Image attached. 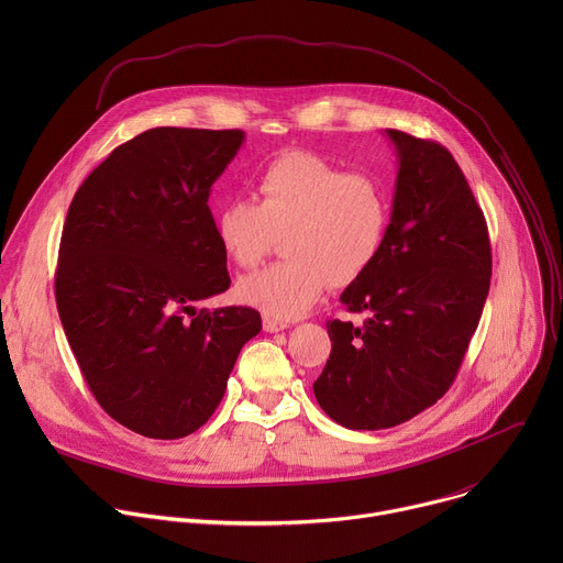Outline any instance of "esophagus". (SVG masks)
I'll return each instance as SVG.
<instances>
[{"label":"esophagus","mask_w":563,"mask_h":563,"mask_svg":"<svg viewBox=\"0 0 563 563\" xmlns=\"http://www.w3.org/2000/svg\"><path fill=\"white\" fill-rule=\"evenodd\" d=\"M263 328H265V332H269V334H276V332H283V330H287V328H289V323H283V320H276V318H269V316H265V320H263Z\"/></svg>","instance_id":"obj_1"}]
</instances>
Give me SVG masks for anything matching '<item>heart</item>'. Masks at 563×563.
<instances>
[{"instance_id":"b5f03b06","label":"heart","mask_w":563,"mask_h":563,"mask_svg":"<svg viewBox=\"0 0 563 563\" xmlns=\"http://www.w3.org/2000/svg\"><path fill=\"white\" fill-rule=\"evenodd\" d=\"M254 200L235 198L216 211L222 254L256 267L283 235L287 261L245 276L238 296L272 318L307 313L328 285H350L378 261L391 202L380 180L347 174L307 151H287L254 180Z\"/></svg>"}]
</instances>
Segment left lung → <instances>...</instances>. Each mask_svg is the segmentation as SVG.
<instances>
[{
    "instance_id": "1",
    "label": "left lung",
    "mask_w": 563,
    "mask_h": 563,
    "mask_svg": "<svg viewBox=\"0 0 563 563\" xmlns=\"http://www.w3.org/2000/svg\"><path fill=\"white\" fill-rule=\"evenodd\" d=\"M396 148L387 243L341 294L354 328L328 320L332 352L313 394L350 430L406 423L452 385L484 311L493 254L488 227L452 153L385 129Z\"/></svg>"
}]
</instances>
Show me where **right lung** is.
<instances>
[{
	"instance_id": "right-lung-1",
	"label": "right lung",
	"mask_w": 563,
	"mask_h": 563,
	"mask_svg": "<svg viewBox=\"0 0 563 563\" xmlns=\"http://www.w3.org/2000/svg\"><path fill=\"white\" fill-rule=\"evenodd\" d=\"M245 131L148 129L77 189L55 274L68 345L102 410L148 439H183L216 412L252 307L198 309L229 289L209 194Z\"/></svg>"
}]
</instances>
